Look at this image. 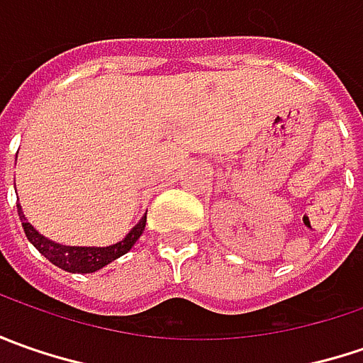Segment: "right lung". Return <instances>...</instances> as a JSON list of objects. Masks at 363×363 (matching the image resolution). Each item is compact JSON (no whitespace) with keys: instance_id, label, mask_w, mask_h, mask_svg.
<instances>
[{"instance_id":"obj_1","label":"right lung","mask_w":363,"mask_h":363,"mask_svg":"<svg viewBox=\"0 0 363 363\" xmlns=\"http://www.w3.org/2000/svg\"><path fill=\"white\" fill-rule=\"evenodd\" d=\"M18 214H20L21 226H23V232H26L28 240L38 248V252L44 255L58 269L68 272H94L106 267L108 262L123 257L125 252L131 250L133 244L139 240V236L145 230L147 222L145 214L133 226L131 232L121 242L111 244V246H64V244L52 242L46 236H42L40 232L35 230L34 226L28 222V218L23 216L20 203H18Z\"/></svg>"}]
</instances>
